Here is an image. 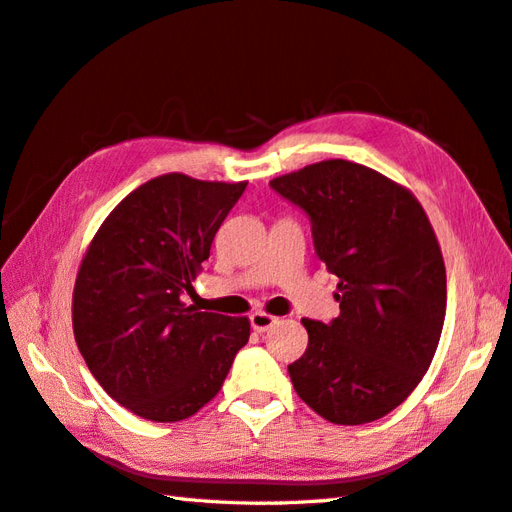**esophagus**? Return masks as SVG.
<instances>
[{
	"mask_svg": "<svg viewBox=\"0 0 512 512\" xmlns=\"http://www.w3.org/2000/svg\"><path fill=\"white\" fill-rule=\"evenodd\" d=\"M249 322H252V329H254L256 333H263V331H267L269 327H274L276 322H278V318L265 314V311H254V314L249 316Z\"/></svg>",
	"mask_w": 512,
	"mask_h": 512,
	"instance_id": "1",
	"label": "esophagus"
}]
</instances>
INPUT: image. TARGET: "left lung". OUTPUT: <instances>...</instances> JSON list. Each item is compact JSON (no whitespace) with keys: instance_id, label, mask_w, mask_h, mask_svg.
I'll return each instance as SVG.
<instances>
[{"instance_id":"8db88e82","label":"left lung","mask_w":512,"mask_h":512,"mask_svg":"<svg viewBox=\"0 0 512 512\" xmlns=\"http://www.w3.org/2000/svg\"><path fill=\"white\" fill-rule=\"evenodd\" d=\"M269 185L309 216L316 254L338 276L340 316L302 320L309 344L291 384L333 424L380 420L420 384L442 336L446 269L429 216L406 187L342 159Z\"/></svg>"}]
</instances>
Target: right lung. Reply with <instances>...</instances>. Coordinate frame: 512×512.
I'll return each instance as SVG.
<instances>
[{
  "label": "right lung",
  "mask_w": 512,
  "mask_h": 512,
  "mask_svg": "<svg viewBox=\"0 0 512 512\" xmlns=\"http://www.w3.org/2000/svg\"><path fill=\"white\" fill-rule=\"evenodd\" d=\"M247 183L172 172L114 207L81 260L72 329L112 400L152 422H179L221 391L249 320L187 305L192 280Z\"/></svg>",
  "instance_id": "1"
}]
</instances>
